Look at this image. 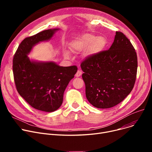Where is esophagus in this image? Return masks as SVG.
Wrapping results in <instances>:
<instances>
[{
  "label": "esophagus",
  "mask_w": 152,
  "mask_h": 152,
  "mask_svg": "<svg viewBox=\"0 0 152 152\" xmlns=\"http://www.w3.org/2000/svg\"><path fill=\"white\" fill-rule=\"evenodd\" d=\"M81 75H82V71L80 69H78L76 74V77H80L81 76Z\"/></svg>",
  "instance_id": "1"
}]
</instances>
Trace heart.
Wrapping results in <instances>:
<instances>
[{
    "mask_svg": "<svg viewBox=\"0 0 152 152\" xmlns=\"http://www.w3.org/2000/svg\"><path fill=\"white\" fill-rule=\"evenodd\" d=\"M106 44L105 38L102 36H95L86 33L76 38L70 44L71 50L74 52H81L86 50V54L88 57L95 55L100 52ZM65 56L69 58V52H65Z\"/></svg>",
    "mask_w": 152,
    "mask_h": 152,
    "instance_id": "heart-1",
    "label": "heart"
}]
</instances>
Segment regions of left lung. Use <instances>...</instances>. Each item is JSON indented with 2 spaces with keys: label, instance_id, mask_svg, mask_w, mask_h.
<instances>
[{
  "label": "left lung",
  "instance_id": "left-lung-1",
  "mask_svg": "<svg viewBox=\"0 0 152 152\" xmlns=\"http://www.w3.org/2000/svg\"><path fill=\"white\" fill-rule=\"evenodd\" d=\"M81 67L87 99L97 108H109L132 91L137 75V54L129 40L117 31L108 50L86 58Z\"/></svg>",
  "mask_w": 152,
  "mask_h": 152
}]
</instances>
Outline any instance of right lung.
I'll list each match as a JSON object with an SVG mask.
<instances>
[{
  "label": "right lung",
  "mask_w": 152,
  "mask_h": 152,
  "mask_svg": "<svg viewBox=\"0 0 152 152\" xmlns=\"http://www.w3.org/2000/svg\"><path fill=\"white\" fill-rule=\"evenodd\" d=\"M60 29H50L25 38L13 59V72L19 94L32 107L53 112L61 105L63 94L75 77L76 66H60L53 61L30 60L28 55L34 45L49 41Z\"/></svg>",
  "instance_id": "obj_1"
}]
</instances>
